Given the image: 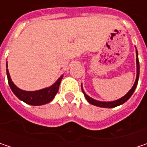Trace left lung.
Listing matches in <instances>:
<instances>
[{
	"instance_id": "8db88e82",
	"label": "left lung",
	"mask_w": 147,
	"mask_h": 147,
	"mask_svg": "<svg viewBox=\"0 0 147 147\" xmlns=\"http://www.w3.org/2000/svg\"><path fill=\"white\" fill-rule=\"evenodd\" d=\"M136 67H137V75H136V79H135V82L134 84V86L132 87V88L123 96L122 97L121 99H118L115 101H111V102H103V101H98L96 100H94L92 99L91 97H89L88 95H87L85 94V92L83 91L82 89V90L83 92V94L86 98V100L90 103L91 105H96V106H99V107H103V108H113V107H116L117 105H123V103H125L133 94V93L134 92L135 88H136V86L138 84V80H139V75H140V64H139V59H138V52L136 50Z\"/></svg>"
}]
</instances>
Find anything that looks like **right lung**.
Returning a JSON list of instances; mask_svg holds the SVG:
<instances>
[{
    "label": "right lung",
    "mask_w": 147,
    "mask_h": 147,
    "mask_svg": "<svg viewBox=\"0 0 147 147\" xmlns=\"http://www.w3.org/2000/svg\"><path fill=\"white\" fill-rule=\"evenodd\" d=\"M7 76L9 86L12 91L13 92V94L20 100L31 105H42L52 101L54 96L56 95V94L58 93L60 82L63 78V76H61L54 84L43 89H40L37 91H24L18 88L12 82V79L10 77L9 71L7 69Z\"/></svg>",
    "instance_id": "obj_1"
}]
</instances>
